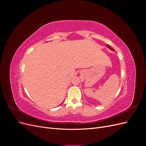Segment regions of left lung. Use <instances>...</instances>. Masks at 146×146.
I'll return each mask as SVG.
<instances>
[{
	"instance_id": "1",
	"label": "left lung",
	"mask_w": 146,
	"mask_h": 146,
	"mask_svg": "<svg viewBox=\"0 0 146 146\" xmlns=\"http://www.w3.org/2000/svg\"><path fill=\"white\" fill-rule=\"evenodd\" d=\"M107 47H108L110 48V49H111V50H113V51H114V49H113V48H112L111 47H110V46L108 44H107Z\"/></svg>"
}]
</instances>
